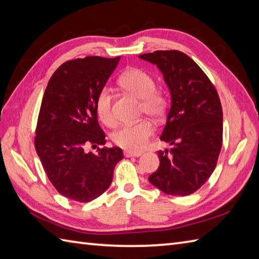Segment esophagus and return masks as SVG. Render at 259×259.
Instances as JSON below:
<instances>
[{"label":"esophagus","mask_w":259,"mask_h":259,"mask_svg":"<svg viewBox=\"0 0 259 259\" xmlns=\"http://www.w3.org/2000/svg\"><path fill=\"white\" fill-rule=\"evenodd\" d=\"M142 155L141 151H130V150H125L124 151V156L125 157H140Z\"/></svg>","instance_id":"esophagus-1"}]
</instances>
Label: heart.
Segmentation results:
<instances>
[{
  "label": "heart",
  "mask_w": 259,
  "mask_h": 259,
  "mask_svg": "<svg viewBox=\"0 0 259 259\" xmlns=\"http://www.w3.org/2000/svg\"><path fill=\"white\" fill-rule=\"evenodd\" d=\"M120 84L140 100L141 111L153 119H160L166 113L168 101L162 92L156 90V82L152 76L141 69L133 68L121 75ZM96 112L104 124L113 125L115 122L112 111V95L108 88L99 92L96 100ZM153 133V125L149 120L124 124L112 134L115 145L128 150H140L144 148Z\"/></svg>",
  "instance_id": "obj_1"
}]
</instances>
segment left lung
Segmentation results:
<instances>
[{"instance_id":"left-lung-1","label":"left lung","mask_w":259,"mask_h":259,"mask_svg":"<svg viewBox=\"0 0 259 259\" xmlns=\"http://www.w3.org/2000/svg\"><path fill=\"white\" fill-rule=\"evenodd\" d=\"M157 65L170 93V109L160 140L159 167L150 184L171 196L198 190L216 168L223 144V110L210 80L187 54L156 51L139 56Z\"/></svg>"}]
</instances>
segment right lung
Returning <instances> with one entry per match:
<instances>
[{"mask_svg": "<svg viewBox=\"0 0 259 259\" xmlns=\"http://www.w3.org/2000/svg\"><path fill=\"white\" fill-rule=\"evenodd\" d=\"M120 57H85L62 64L51 76L43 95L37 119L35 149L60 194L71 200L89 202L112 183L113 169L121 159L118 147L104 145L106 135L98 123L96 100Z\"/></svg>", "mask_w": 259, "mask_h": 259, "instance_id": "obj_1", "label": "right lung"}]
</instances>
